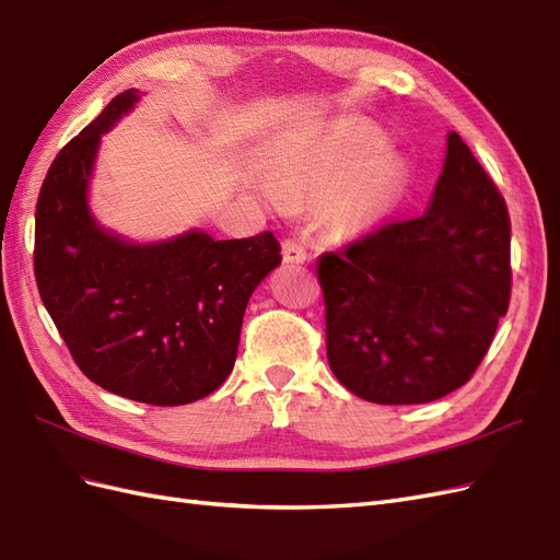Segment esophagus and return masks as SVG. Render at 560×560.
Here are the masks:
<instances>
[{"label": "esophagus", "instance_id": "34e87169", "mask_svg": "<svg viewBox=\"0 0 560 560\" xmlns=\"http://www.w3.org/2000/svg\"><path fill=\"white\" fill-rule=\"evenodd\" d=\"M281 253H283V262L285 265H303V262H307L305 248L300 246V243L293 241V238H285L281 243Z\"/></svg>", "mask_w": 560, "mask_h": 560}]
</instances>
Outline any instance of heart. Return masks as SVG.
I'll list each match as a JSON object with an SVG mask.
<instances>
[{"label":"heart","instance_id":"1","mask_svg":"<svg viewBox=\"0 0 560 560\" xmlns=\"http://www.w3.org/2000/svg\"><path fill=\"white\" fill-rule=\"evenodd\" d=\"M405 165L364 120L338 122L322 137L279 151L265 167L271 203L326 200V224L340 236H362L390 212Z\"/></svg>","mask_w":560,"mask_h":560}]
</instances>
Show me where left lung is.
I'll return each instance as SVG.
<instances>
[{
	"mask_svg": "<svg viewBox=\"0 0 560 560\" xmlns=\"http://www.w3.org/2000/svg\"><path fill=\"white\" fill-rule=\"evenodd\" d=\"M504 198L456 132L425 212L324 253L326 354L376 405L433 402L472 376L511 295Z\"/></svg>",
	"mask_w": 560,
	"mask_h": 560,
	"instance_id": "1",
	"label": "left lung"
}]
</instances>
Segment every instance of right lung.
Segmentation results:
<instances>
[{
	"label": "right lung",
	"instance_id": "add662e5",
	"mask_svg": "<svg viewBox=\"0 0 560 560\" xmlns=\"http://www.w3.org/2000/svg\"><path fill=\"white\" fill-rule=\"evenodd\" d=\"M141 98L127 90L51 163L35 212V279L75 364L104 390L179 407L232 374L253 291L281 265L269 232L214 241L203 229L139 243L90 208L102 137Z\"/></svg>",
	"mask_w": 560,
	"mask_h": 560
}]
</instances>
